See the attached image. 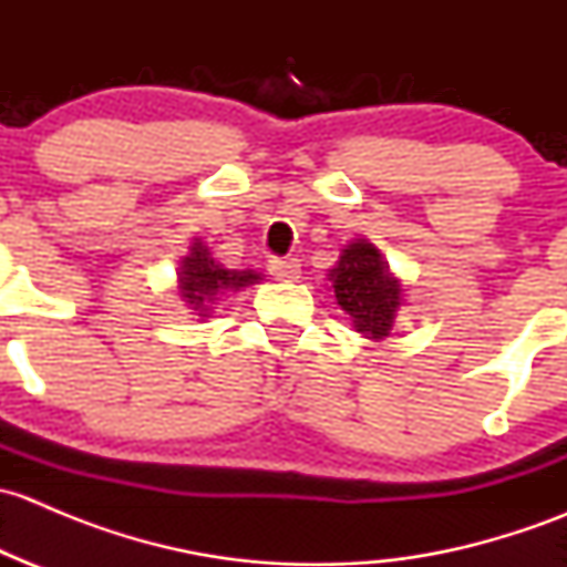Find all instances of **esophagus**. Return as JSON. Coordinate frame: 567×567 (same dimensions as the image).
I'll use <instances>...</instances> for the list:
<instances>
[{
  "label": "esophagus",
  "mask_w": 567,
  "mask_h": 567,
  "mask_svg": "<svg viewBox=\"0 0 567 567\" xmlns=\"http://www.w3.org/2000/svg\"><path fill=\"white\" fill-rule=\"evenodd\" d=\"M268 271L279 282H296L301 277V262L296 257H274L268 260Z\"/></svg>",
  "instance_id": "obj_1"
}]
</instances>
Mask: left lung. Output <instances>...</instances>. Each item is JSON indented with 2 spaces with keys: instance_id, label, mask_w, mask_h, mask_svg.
Segmentation results:
<instances>
[{
  "instance_id": "8db88e82",
  "label": "left lung",
  "mask_w": 567,
  "mask_h": 567,
  "mask_svg": "<svg viewBox=\"0 0 567 567\" xmlns=\"http://www.w3.org/2000/svg\"><path fill=\"white\" fill-rule=\"evenodd\" d=\"M326 277L359 334L375 342L390 337L400 307H405V288L368 238L348 241Z\"/></svg>"
}]
</instances>
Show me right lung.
Segmentation results:
<instances>
[{"label": "right lung", "instance_id": "add662e5", "mask_svg": "<svg viewBox=\"0 0 567 567\" xmlns=\"http://www.w3.org/2000/svg\"><path fill=\"white\" fill-rule=\"evenodd\" d=\"M260 279L262 274L251 268L221 266L203 238H194L186 255L177 260V296L199 320L214 316V305L227 293H238Z\"/></svg>", "mask_w": 567, "mask_h": 567}]
</instances>
